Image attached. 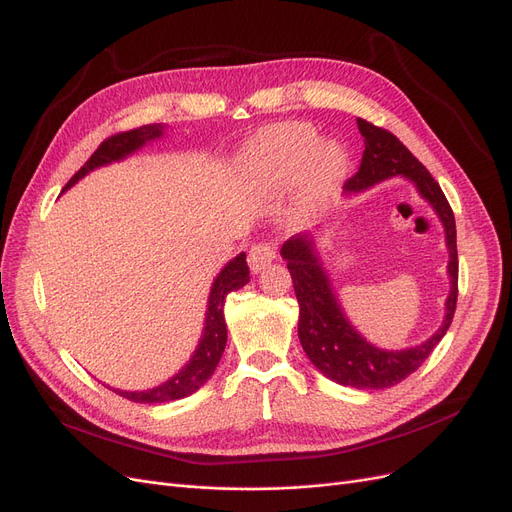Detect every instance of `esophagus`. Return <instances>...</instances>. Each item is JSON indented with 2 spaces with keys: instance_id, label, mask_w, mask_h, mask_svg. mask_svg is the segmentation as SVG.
Returning <instances> with one entry per match:
<instances>
[{
  "instance_id": "1",
  "label": "esophagus",
  "mask_w": 512,
  "mask_h": 512,
  "mask_svg": "<svg viewBox=\"0 0 512 512\" xmlns=\"http://www.w3.org/2000/svg\"><path fill=\"white\" fill-rule=\"evenodd\" d=\"M274 259H276L274 245H270V242H259V245H255L249 251V267H251V272L253 274L263 272L265 267L270 265Z\"/></svg>"
}]
</instances>
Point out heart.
I'll list each match as a JSON object with an SVG mask.
<instances>
[{
    "instance_id": "1",
    "label": "heart",
    "mask_w": 512,
    "mask_h": 512,
    "mask_svg": "<svg viewBox=\"0 0 512 512\" xmlns=\"http://www.w3.org/2000/svg\"><path fill=\"white\" fill-rule=\"evenodd\" d=\"M319 141L317 130L309 124L286 122L263 128L242 151V168L261 184H282L299 170L305 158L303 188L305 199L317 203L344 178L348 153L342 143Z\"/></svg>"
}]
</instances>
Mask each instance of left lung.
<instances>
[{"instance_id":"8db88e82","label":"left lung","mask_w":512,"mask_h":512,"mask_svg":"<svg viewBox=\"0 0 512 512\" xmlns=\"http://www.w3.org/2000/svg\"><path fill=\"white\" fill-rule=\"evenodd\" d=\"M365 143L359 172L344 184V199L357 197L371 186L390 178L409 180L417 195L434 209L444 228L448 251L446 274L450 280L444 301V319L427 340L407 348H382L369 342L346 315L338 292L332 284L330 270L321 255L319 236L303 232L288 238L280 255L288 263L294 294L299 301V340L309 361L328 380L357 390H384L400 384L432 355L436 344L448 332L456 309V282H459V257H456V224L452 209L440 184L432 178L419 159L402 145L392 132L357 118Z\"/></svg>"}]
</instances>
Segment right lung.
I'll return each mask as SVG.
<instances>
[{"label": "right lung", "instance_id": "right-lung-1", "mask_svg": "<svg viewBox=\"0 0 512 512\" xmlns=\"http://www.w3.org/2000/svg\"><path fill=\"white\" fill-rule=\"evenodd\" d=\"M168 126L164 124H147L141 128H134L128 132H120L116 137H110L99 145V149L89 157L87 164L80 168L70 182L64 186V191H68L70 186H74L78 180H83L87 174L93 170H99L103 166L116 164V161H124L132 153L141 151L145 145L151 141H157L164 137ZM62 191V193H64ZM249 267H247V255L238 253L232 257L220 274L213 278V284L209 288V297H207V311L203 319V332L199 338V344L193 351L191 359H188L170 380L161 382L159 386L147 388V390H120L112 388L116 394L132 400V402H143V405H161V402H172L191 396L197 392L205 382L211 378L215 367H218L226 340H228V330H226V317H224V305L226 297L230 292L238 290L249 282Z\"/></svg>", "mask_w": 512, "mask_h": 512}]
</instances>
